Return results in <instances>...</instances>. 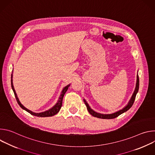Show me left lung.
Masks as SVG:
<instances>
[{
    "instance_id": "8db88e82",
    "label": "left lung",
    "mask_w": 155,
    "mask_h": 155,
    "mask_svg": "<svg viewBox=\"0 0 155 155\" xmlns=\"http://www.w3.org/2000/svg\"><path fill=\"white\" fill-rule=\"evenodd\" d=\"M139 76H138V74L137 75V81H136V88H135V90L134 91V93L131 96V98L129 100V102L127 103V104L122 109L118 110V111L116 112H114V113H112V114H100V113H97L96 112H95L94 110H93L91 107L89 105V104H87V102L86 101V100L84 99H83V101L86 106V108L87 109V111L89 112V113L93 117H97V118H102V119H113V118H115L117 117H118L119 115H120L121 114L126 112V111H127V110L132 106V105H133L134 104V102L135 101V99H136V94L137 93H138V91H139Z\"/></svg>"
}]
</instances>
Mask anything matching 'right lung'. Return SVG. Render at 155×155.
I'll return each instance as SVG.
<instances>
[{"instance_id":"1","label":"right lung","mask_w":155,"mask_h":155,"mask_svg":"<svg viewBox=\"0 0 155 155\" xmlns=\"http://www.w3.org/2000/svg\"><path fill=\"white\" fill-rule=\"evenodd\" d=\"M13 73V72H12ZM11 84H12V90L13 91V93L15 94V96L16 97V101L18 102V104H19V105L23 108V110H26V112H29V114H31V115H34L35 117H52V116H54V115L57 114L59 112V110L61 108V106H62V99H63V97L65 94V93H66V91H68L69 87L71 85V83L69 84L68 85L65 86V87H64V88L62 89L61 93V94L59 96V99L58 101H57V102L56 103V104L52 107L51 108L46 110V111H44V112H40V113H35V112H34L32 111H31V110L28 109L27 108H26L23 104H22L18 96H17V94L16 93V91L15 90V88H14V86H13V74H12V76H11Z\"/></svg>"}]
</instances>
